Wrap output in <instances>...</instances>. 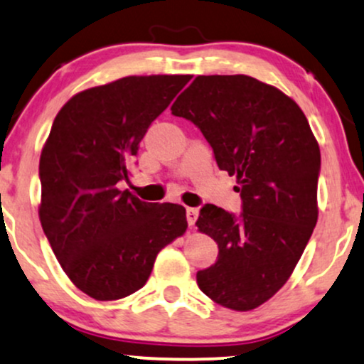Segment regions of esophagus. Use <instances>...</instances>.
I'll list each match as a JSON object with an SVG mask.
<instances>
[{"instance_id":"obj_1","label":"esophagus","mask_w":364,"mask_h":364,"mask_svg":"<svg viewBox=\"0 0 364 364\" xmlns=\"http://www.w3.org/2000/svg\"><path fill=\"white\" fill-rule=\"evenodd\" d=\"M199 211L196 208H187V221H189V226H194L196 221H198Z\"/></svg>"}]
</instances>
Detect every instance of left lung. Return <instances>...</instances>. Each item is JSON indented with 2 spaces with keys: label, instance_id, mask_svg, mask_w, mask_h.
Here are the masks:
<instances>
[{
  "label": "left lung",
  "instance_id": "obj_1",
  "mask_svg": "<svg viewBox=\"0 0 364 364\" xmlns=\"http://www.w3.org/2000/svg\"><path fill=\"white\" fill-rule=\"evenodd\" d=\"M170 110L199 127L243 200L238 220L200 209L198 230L220 249L198 272L200 291L225 309H257L293 274L317 225V139L293 98L247 75L196 76Z\"/></svg>",
  "mask_w": 364,
  "mask_h": 364
}]
</instances>
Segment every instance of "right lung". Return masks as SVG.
<instances>
[{
  "label": "right lung",
  "instance_id": "right-lung-1",
  "mask_svg": "<svg viewBox=\"0 0 364 364\" xmlns=\"http://www.w3.org/2000/svg\"><path fill=\"white\" fill-rule=\"evenodd\" d=\"M191 78L126 76L76 93L55 115L38 164V218L63 271L90 298L138 291L158 252L186 233V208L143 203L117 183L149 124Z\"/></svg>",
  "mask_w": 364,
  "mask_h": 364
}]
</instances>
